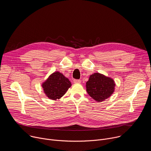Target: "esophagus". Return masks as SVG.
I'll return each mask as SVG.
<instances>
[{
	"label": "esophagus",
	"instance_id": "1",
	"mask_svg": "<svg viewBox=\"0 0 151 151\" xmlns=\"http://www.w3.org/2000/svg\"><path fill=\"white\" fill-rule=\"evenodd\" d=\"M73 82L75 83H81V81L79 79H74Z\"/></svg>",
	"mask_w": 151,
	"mask_h": 151
}]
</instances>
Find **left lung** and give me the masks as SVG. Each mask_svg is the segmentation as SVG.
<instances>
[{
	"mask_svg": "<svg viewBox=\"0 0 151 151\" xmlns=\"http://www.w3.org/2000/svg\"><path fill=\"white\" fill-rule=\"evenodd\" d=\"M115 87V83L112 78L99 73L91 75L86 83L87 92L98 102L108 99L114 92Z\"/></svg>",
	"mask_w": 151,
	"mask_h": 151,
	"instance_id": "obj_1",
	"label": "left lung"
}]
</instances>
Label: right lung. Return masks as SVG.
Here are the masks:
<instances>
[{
    "label": "right lung",
    "instance_id": "right-lung-1",
    "mask_svg": "<svg viewBox=\"0 0 151 151\" xmlns=\"http://www.w3.org/2000/svg\"><path fill=\"white\" fill-rule=\"evenodd\" d=\"M71 86L72 84L69 79L57 71L50 75L42 84L45 95L50 99L54 100L63 97Z\"/></svg>",
    "mask_w": 151,
    "mask_h": 151
}]
</instances>
